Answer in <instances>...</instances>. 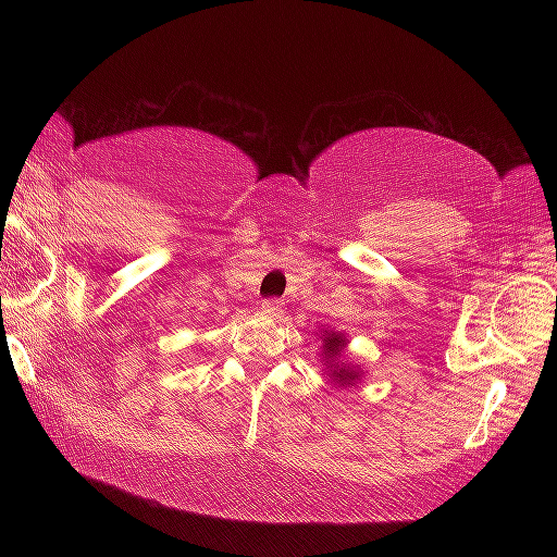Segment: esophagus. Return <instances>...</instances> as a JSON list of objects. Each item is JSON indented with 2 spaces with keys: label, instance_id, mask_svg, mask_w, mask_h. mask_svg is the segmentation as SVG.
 Here are the masks:
<instances>
[{
  "label": "esophagus",
  "instance_id": "obj_1",
  "mask_svg": "<svg viewBox=\"0 0 557 557\" xmlns=\"http://www.w3.org/2000/svg\"><path fill=\"white\" fill-rule=\"evenodd\" d=\"M260 312L265 317H280L282 312H285V305H282L280 299H268V301H262Z\"/></svg>",
  "mask_w": 557,
  "mask_h": 557
}]
</instances>
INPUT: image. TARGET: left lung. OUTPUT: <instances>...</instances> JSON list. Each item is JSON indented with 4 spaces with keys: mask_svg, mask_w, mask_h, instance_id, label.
<instances>
[{
    "mask_svg": "<svg viewBox=\"0 0 557 557\" xmlns=\"http://www.w3.org/2000/svg\"><path fill=\"white\" fill-rule=\"evenodd\" d=\"M319 338H322V363L329 383L334 388L336 385L338 388H351V385L356 388V383L363 379V369L354 361H346V334L336 332V329H324V332H319Z\"/></svg>",
    "mask_w": 557,
    "mask_h": 557,
    "instance_id": "left-lung-1",
    "label": "left lung"
}]
</instances>
